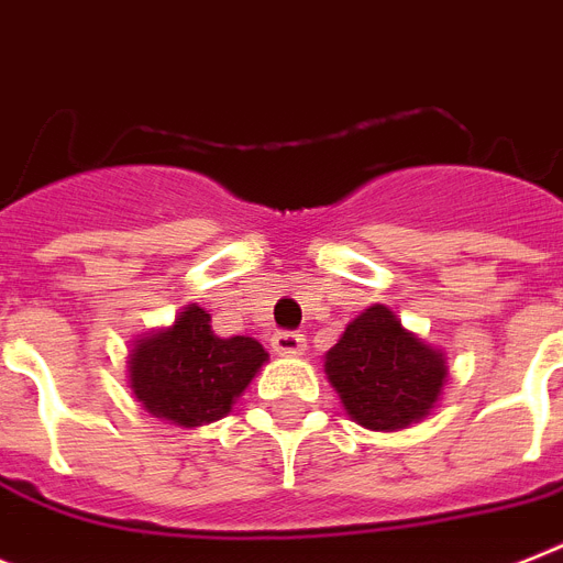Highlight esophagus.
Segmentation results:
<instances>
[{
  "instance_id": "obj_1",
  "label": "esophagus",
  "mask_w": 563,
  "mask_h": 563,
  "mask_svg": "<svg viewBox=\"0 0 563 563\" xmlns=\"http://www.w3.org/2000/svg\"><path fill=\"white\" fill-rule=\"evenodd\" d=\"M305 336H301V333H290V331H285V333H276V336H273V351H276L278 356H301L305 354Z\"/></svg>"
}]
</instances>
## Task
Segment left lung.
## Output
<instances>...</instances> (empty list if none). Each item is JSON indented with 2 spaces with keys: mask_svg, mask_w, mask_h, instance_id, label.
Returning a JSON list of instances; mask_svg holds the SVG:
<instances>
[{
  "mask_svg": "<svg viewBox=\"0 0 563 563\" xmlns=\"http://www.w3.org/2000/svg\"><path fill=\"white\" fill-rule=\"evenodd\" d=\"M324 376L362 429L402 431L438 408L449 360L402 328L391 308L371 305L324 354Z\"/></svg>",
  "mask_w": 563,
  "mask_h": 563,
  "instance_id": "left-lung-1",
  "label": "left lung"
}]
</instances>
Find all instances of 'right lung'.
<instances>
[{"instance_id":"1","label":"right lung","mask_w":563,"mask_h":563,"mask_svg":"<svg viewBox=\"0 0 563 563\" xmlns=\"http://www.w3.org/2000/svg\"><path fill=\"white\" fill-rule=\"evenodd\" d=\"M267 360L253 336H216L209 313L192 301L172 324L134 339L125 379L148 415L198 429L230 415Z\"/></svg>"}]
</instances>
